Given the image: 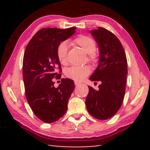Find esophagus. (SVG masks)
Listing matches in <instances>:
<instances>
[{
  "instance_id": "esophagus-1",
  "label": "esophagus",
  "mask_w": 150,
  "mask_h": 150,
  "mask_svg": "<svg viewBox=\"0 0 150 150\" xmlns=\"http://www.w3.org/2000/svg\"><path fill=\"white\" fill-rule=\"evenodd\" d=\"M75 85L77 86V85H80V83L79 82H77V81H75Z\"/></svg>"
}]
</instances>
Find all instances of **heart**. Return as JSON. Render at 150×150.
Wrapping results in <instances>:
<instances>
[{"label":"heart","instance_id":"1","mask_svg":"<svg viewBox=\"0 0 150 150\" xmlns=\"http://www.w3.org/2000/svg\"><path fill=\"white\" fill-rule=\"evenodd\" d=\"M71 44L79 47L86 54H88V60L91 63H95L97 61V57L95 52L96 48L95 40L88 35H81L75 38L71 41ZM67 50L68 46L65 42H61L57 48V56L59 63L63 65L67 63ZM90 67L87 65L82 67H73L66 71L65 75L68 78L75 81H80L89 75Z\"/></svg>","mask_w":150,"mask_h":150}]
</instances>
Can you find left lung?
Returning <instances> with one entry per match:
<instances>
[{
  "label": "left lung",
  "mask_w": 150,
  "mask_h": 150,
  "mask_svg": "<svg viewBox=\"0 0 150 150\" xmlns=\"http://www.w3.org/2000/svg\"><path fill=\"white\" fill-rule=\"evenodd\" d=\"M100 50L98 65L89 79L100 81L98 91L88 87L86 107L98 120L115 115L122 104L126 90L128 63L125 52L116 35L104 28L90 31Z\"/></svg>",
  "instance_id": "left-lung-1"
}]
</instances>
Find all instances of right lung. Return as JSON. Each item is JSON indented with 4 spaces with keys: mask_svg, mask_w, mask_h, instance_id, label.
I'll return each instance as SVG.
<instances>
[{
    "mask_svg": "<svg viewBox=\"0 0 150 150\" xmlns=\"http://www.w3.org/2000/svg\"><path fill=\"white\" fill-rule=\"evenodd\" d=\"M75 29L42 28L32 37L25 50L22 65L25 95L33 112L44 122L52 123L65 115L75 88L70 79H62L57 88L54 87L52 79H60L62 75L57 72V69L62 72L57 46L74 34Z\"/></svg>",
    "mask_w": 150,
    "mask_h": 150,
    "instance_id": "add662e5",
    "label": "right lung"
}]
</instances>
